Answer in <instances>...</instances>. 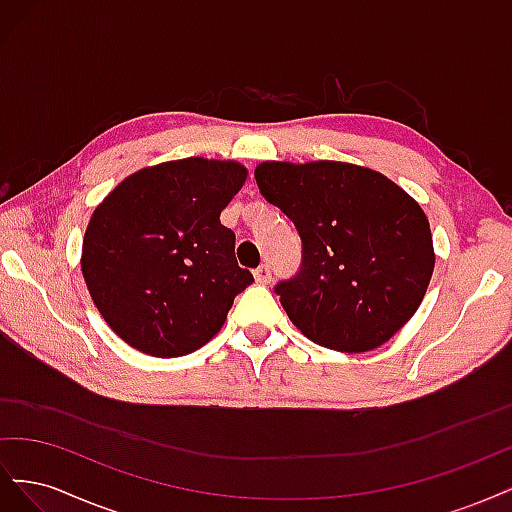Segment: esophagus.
I'll list each match as a JSON object with an SVG mask.
<instances>
[{
  "label": "esophagus",
  "instance_id": "esophagus-1",
  "mask_svg": "<svg viewBox=\"0 0 512 512\" xmlns=\"http://www.w3.org/2000/svg\"><path fill=\"white\" fill-rule=\"evenodd\" d=\"M254 277H256L258 284H271V280H273L271 267H269V265H260V267L254 271Z\"/></svg>",
  "mask_w": 512,
  "mask_h": 512
}]
</instances>
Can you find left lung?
Wrapping results in <instances>:
<instances>
[{
    "instance_id": "1",
    "label": "left lung",
    "mask_w": 512,
    "mask_h": 512,
    "mask_svg": "<svg viewBox=\"0 0 512 512\" xmlns=\"http://www.w3.org/2000/svg\"><path fill=\"white\" fill-rule=\"evenodd\" d=\"M256 183L301 237V267L275 284L288 318L318 346L367 352L404 327L433 273L423 209L376 170L265 162Z\"/></svg>"
}]
</instances>
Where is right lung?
<instances>
[{
    "instance_id": "obj_1",
    "label": "right lung",
    "mask_w": 512,
    "mask_h": 512,
    "mask_svg": "<svg viewBox=\"0 0 512 512\" xmlns=\"http://www.w3.org/2000/svg\"><path fill=\"white\" fill-rule=\"evenodd\" d=\"M235 162L185 158L143 168L94 211L83 241L91 299L123 342L183 356L222 329L254 282L235 258L222 209L245 181Z\"/></svg>"
}]
</instances>
